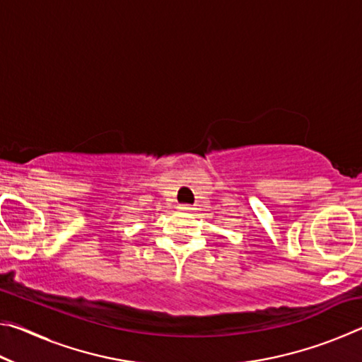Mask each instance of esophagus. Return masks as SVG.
I'll return each instance as SVG.
<instances>
[{"instance_id":"obj_1","label":"esophagus","mask_w":362,"mask_h":362,"mask_svg":"<svg viewBox=\"0 0 362 362\" xmlns=\"http://www.w3.org/2000/svg\"><path fill=\"white\" fill-rule=\"evenodd\" d=\"M179 209L183 212H189V211H193V207H192V204H180Z\"/></svg>"}]
</instances>
